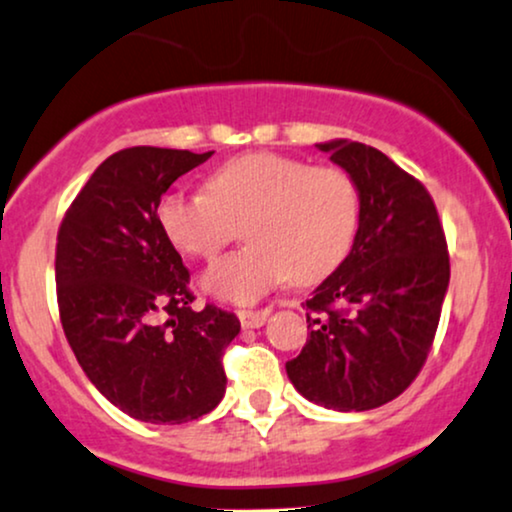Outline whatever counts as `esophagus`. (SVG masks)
<instances>
[{"instance_id": "34e87169", "label": "esophagus", "mask_w": 512, "mask_h": 512, "mask_svg": "<svg viewBox=\"0 0 512 512\" xmlns=\"http://www.w3.org/2000/svg\"><path fill=\"white\" fill-rule=\"evenodd\" d=\"M238 319H241L243 328H262L269 319V309H255V312L243 309V312H238Z\"/></svg>"}]
</instances>
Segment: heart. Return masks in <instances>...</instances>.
<instances>
[{
	"label": "heart",
	"mask_w": 512,
	"mask_h": 512,
	"mask_svg": "<svg viewBox=\"0 0 512 512\" xmlns=\"http://www.w3.org/2000/svg\"><path fill=\"white\" fill-rule=\"evenodd\" d=\"M361 200L340 167L252 151L210 174L208 191H170L158 224L181 255L210 260L245 222L248 248L217 260L200 278L215 300L252 304L278 283L321 281L345 262L359 231Z\"/></svg>",
	"instance_id": "1"
}]
</instances>
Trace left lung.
I'll return each mask as SVG.
<instances>
[{"label": "left lung", "instance_id": "left-lung-1", "mask_svg": "<svg viewBox=\"0 0 512 512\" xmlns=\"http://www.w3.org/2000/svg\"><path fill=\"white\" fill-rule=\"evenodd\" d=\"M359 189L345 262L307 300L309 338L286 364L304 399L333 411L378 409L423 368L449 288V252L430 193L378 148L316 144Z\"/></svg>", "mask_w": 512, "mask_h": 512}]
</instances>
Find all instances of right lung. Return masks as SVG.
Wrapping results in <instances>:
<instances>
[{
  "instance_id": "right-lung-1",
  "label": "right lung",
  "mask_w": 512,
  "mask_h": 512,
  "mask_svg": "<svg viewBox=\"0 0 512 512\" xmlns=\"http://www.w3.org/2000/svg\"><path fill=\"white\" fill-rule=\"evenodd\" d=\"M215 151L134 146L96 167L58 229L56 293L82 371L144 423L179 425L222 401L236 314L193 312L189 269L158 224L163 193Z\"/></svg>"
}]
</instances>
